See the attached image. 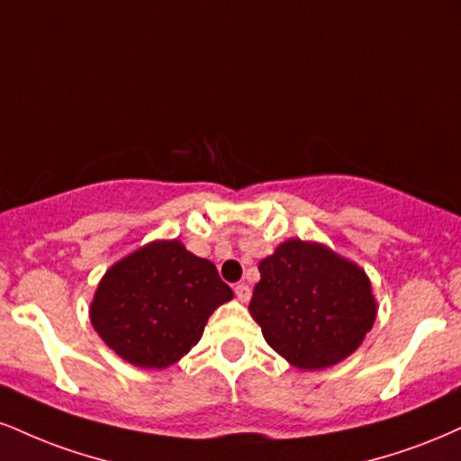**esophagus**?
I'll use <instances>...</instances> for the list:
<instances>
[{
  "instance_id": "esophagus-1",
  "label": "esophagus",
  "mask_w": 461,
  "mask_h": 461,
  "mask_svg": "<svg viewBox=\"0 0 461 461\" xmlns=\"http://www.w3.org/2000/svg\"><path fill=\"white\" fill-rule=\"evenodd\" d=\"M234 292H236V298L240 303H247L249 298H251V287H249L247 284H238L236 287H234Z\"/></svg>"
}]
</instances>
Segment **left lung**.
Instances as JSON below:
<instances>
[{"label":"left lung","mask_w":461,"mask_h":461,"mask_svg":"<svg viewBox=\"0 0 461 461\" xmlns=\"http://www.w3.org/2000/svg\"><path fill=\"white\" fill-rule=\"evenodd\" d=\"M251 304L264 339L298 369H324L357 350L375 320L367 275L330 249L292 238L259 262Z\"/></svg>","instance_id":"obj_1"}]
</instances>
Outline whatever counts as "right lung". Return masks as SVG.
I'll use <instances>...</instances> for the list:
<instances>
[{"mask_svg": "<svg viewBox=\"0 0 461 461\" xmlns=\"http://www.w3.org/2000/svg\"><path fill=\"white\" fill-rule=\"evenodd\" d=\"M231 296L210 259L186 251L180 240H160L111 266L90 318L118 357L163 369L202 339L210 315Z\"/></svg>", "mask_w": 461, "mask_h": 461, "instance_id": "right-lung-1", "label": "right lung"}]
</instances>
